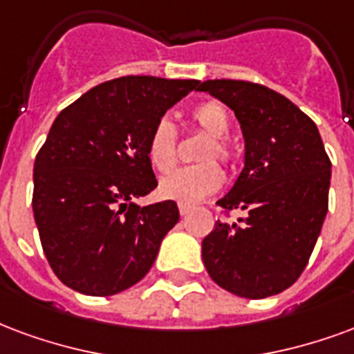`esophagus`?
<instances>
[{"mask_svg":"<svg viewBox=\"0 0 354 354\" xmlns=\"http://www.w3.org/2000/svg\"><path fill=\"white\" fill-rule=\"evenodd\" d=\"M178 210H180V214H182V216H187V214H189L191 212V206L189 204H178Z\"/></svg>","mask_w":354,"mask_h":354,"instance_id":"34e87169","label":"esophagus"}]
</instances>
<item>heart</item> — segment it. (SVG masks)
<instances>
[{
    "label": "heart",
    "instance_id": "1",
    "mask_svg": "<svg viewBox=\"0 0 354 354\" xmlns=\"http://www.w3.org/2000/svg\"><path fill=\"white\" fill-rule=\"evenodd\" d=\"M193 124L198 129L210 135L204 144L201 159L206 163L182 167L161 180L159 195L165 201H174L182 204H197L203 198L214 195L223 185L225 174L219 165L208 159L219 157L227 161L230 157V146L227 135L230 131V118L219 103H204L191 114ZM148 161L159 172H169L176 163V129L170 120H159L151 129L146 144Z\"/></svg>",
    "mask_w": 354,
    "mask_h": 354
}]
</instances>
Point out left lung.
<instances>
[{
	"label": "left lung",
	"instance_id": "obj_1",
	"mask_svg": "<svg viewBox=\"0 0 354 354\" xmlns=\"http://www.w3.org/2000/svg\"><path fill=\"white\" fill-rule=\"evenodd\" d=\"M206 91L234 112L243 135V169L217 204L243 210L216 221L203 261L219 287L266 298L297 281L328 212L330 159L317 125L281 93L245 80H206Z\"/></svg>",
	"mask_w": 354,
	"mask_h": 354
}]
</instances>
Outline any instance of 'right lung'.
Wrapping results in <instances>:
<instances>
[{
  "mask_svg": "<svg viewBox=\"0 0 354 354\" xmlns=\"http://www.w3.org/2000/svg\"><path fill=\"white\" fill-rule=\"evenodd\" d=\"M198 80L122 77L59 112L33 165V217L59 281L90 297L138 283L180 219L174 201L138 206L157 187L146 156L153 125Z\"/></svg>",
  "mask_w": 354,
  "mask_h": 354,
  "instance_id": "1",
  "label": "right lung"
}]
</instances>
